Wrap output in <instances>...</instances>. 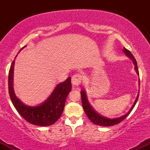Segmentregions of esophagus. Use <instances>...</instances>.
Returning <instances> with one entry per match:
<instances>
[{
  "label": "esophagus",
  "mask_w": 150,
  "mask_h": 150,
  "mask_svg": "<svg viewBox=\"0 0 150 150\" xmlns=\"http://www.w3.org/2000/svg\"><path fill=\"white\" fill-rule=\"evenodd\" d=\"M81 81H82V76L79 74H75L72 77V84L73 86H78L81 83Z\"/></svg>",
  "instance_id": "1"
}]
</instances>
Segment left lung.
<instances>
[{"mask_svg": "<svg viewBox=\"0 0 150 150\" xmlns=\"http://www.w3.org/2000/svg\"><path fill=\"white\" fill-rule=\"evenodd\" d=\"M123 51L124 53L129 58L132 60V62H133V64L135 65V70L137 73V75H139V72H138V68H137V62H136L135 58H134L133 55L130 53V51H129L128 49H126L125 48H123ZM139 86H140V79H139ZM140 92V91H139ZM81 94V98H82V107L84 108V111L86 114H87V117L94 124L97 125H101V126H111V125H114L118 124V123H120L122 120H123L126 118L127 116L130 114V113L131 112V111L133 109L134 106L136 104V102H137V99H138L139 97V92L138 94H137V98H136L135 102H134L133 105L132 106V107L130 108V109L129 110V111L127 113H125V115H123V116L118 117V118H107V117H105L101 116V115L98 113L94 109V108L91 106V104H89L88 99H87V94H86V92L84 89L81 90L80 92Z\"/></svg>", "mask_w": 150, "mask_h": 150, "instance_id": "obj_1", "label": "left lung"}]
</instances>
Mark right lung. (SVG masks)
<instances>
[{"label":"right lung","instance_id":"obj_1","mask_svg":"<svg viewBox=\"0 0 150 150\" xmlns=\"http://www.w3.org/2000/svg\"><path fill=\"white\" fill-rule=\"evenodd\" d=\"M25 47L26 46L21 50ZM14 65L15 60L12 63L9 70L8 89L10 99L15 108L24 119L32 124L40 126H49L53 124L59 119L64 109L65 99L72 88L71 77H68L64 82L58 84L49 97L40 104L34 106H28L15 95L13 88Z\"/></svg>","mask_w":150,"mask_h":150}]
</instances>
